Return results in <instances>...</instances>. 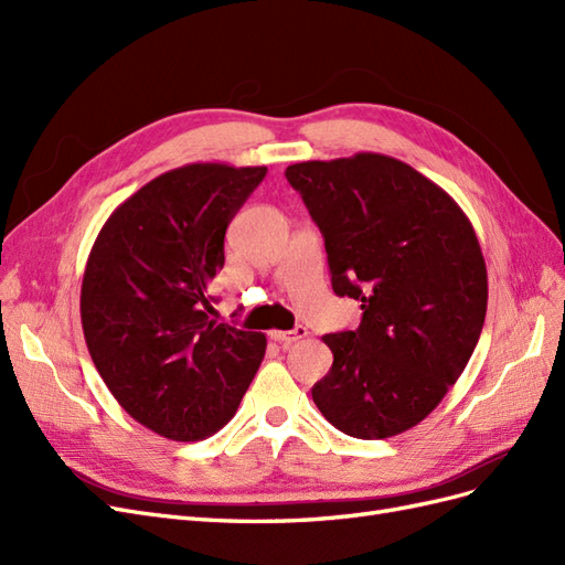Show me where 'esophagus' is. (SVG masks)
I'll return each instance as SVG.
<instances>
[{"label": "esophagus", "mask_w": 565, "mask_h": 565, "mask_svg": "<svg viewBox=\"0 0 565 565\" xmlns=\"http://www.w3.org/2000/svg\"><path fill=\"white\" fill-rule=\"evenodd\" d=\"M306 334H309V330L301 328V324H299V328H295V330H285V332L276 330V332H270V339L278 341L280 347H289V344H295V341L303 339Z\"/></svg>", "instance_id": "esophagus-1"}]
</instances>
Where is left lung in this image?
I'll use <instances>...</instances> for the list:
<instances>
[{
  "label": "left lung",
  "mask_w": 565,
  "mask_h": 565,
  "mask_svg": "<svg viewBox=\"0 0 565 565\" xmlns=\"http://www.w3.org/2000/svg\"><path fill=\"white\" fill-rule=\"evenodd\" d=\"M324 237L332 289L361 301L355 330L324 334L334 363L313 403L347 436L413 429L465 372L488 309L471 221L409 164L358 152L285 169Z\"/></svg>",
  "instance_id": "8db88e82"
}]
</instances>
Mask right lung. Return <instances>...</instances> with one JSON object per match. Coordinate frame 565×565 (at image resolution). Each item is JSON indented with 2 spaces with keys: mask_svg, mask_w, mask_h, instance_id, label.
Here are the masks:
<instances>
[{
  "mask_svg": "<svg viewBox=\"0 0 565 565\" xmlns=\"http://www.w3.org/2000/svg\"><path fill=\"white\" fill-rule=\"evenodd\" d=\"M266 167L195 162L146 183L110 214L84 268L79 313L92 361L150 431L202 440L228 424L266 334L210 318L226 228Z\"/></svg>",
  "mask_w": 565,
  "mask_h": 565,
  "instance_id": "obj_1",
  "label": "right lung"
}]
</instances>
